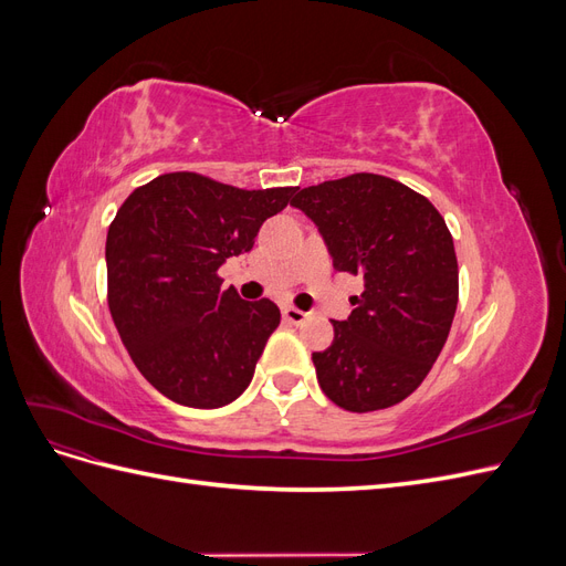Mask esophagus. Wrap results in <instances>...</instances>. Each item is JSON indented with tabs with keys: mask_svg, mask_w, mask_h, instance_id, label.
<instances>
[{
	"mask_svg": "<svg viewBox=\"0 0 566 566\" xmlns=\"http://www.w3.org/2000/svg\"><path fill=\"white\" fill-rule=\"evenodd\" d=\"M283 318H285L287 323L302 325L306 318H310V314L302 312V310H295V306H285V310H283Z\"/></svg>",
	"mask_w": 566,
	"mask_h": 566,
	"instance_id": "1",
	"label": "esophagus"
}]
</instances>
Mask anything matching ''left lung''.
<instances>
[{
    "label": "left lung",
    "instance_id": "1",
    "mask_svg": "<svg viewBox=\"0 0 566 566\" xmlns=\"http://www.w3.org/2000/svg\"><path fill=\"white\" fill-rule=\"evenodd\" d=\"M293 205L318 227L337 271L364 279L347 321L314 352L325 397L352 413L403 401L441 354L458 306L447 221L413 188L358 172L302 188Z\"/></svg>",
    "mask_w": 566,
    "mask_h": 566
}]
</instances>
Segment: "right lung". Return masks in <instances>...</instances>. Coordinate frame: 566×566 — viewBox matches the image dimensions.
<instances>
[{"instance_id":"add662e5","label":"right lung","mask_w":566,"mask_h":566,"mask_svg":"<svg viewBox=\"0 0 566 566\" xmlns=\"http://www.w3.org/2000/svg\"><path fill=\"white\" fill-rule=\"evenodd\" d=\"M295 193L169 172L134 188L117 210L106 238L108 310L134 366L167 399L219 408L250 385L281 312L221 290L217 271L250 252Z\"/></svg>"}]
</instances>
